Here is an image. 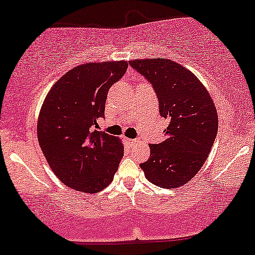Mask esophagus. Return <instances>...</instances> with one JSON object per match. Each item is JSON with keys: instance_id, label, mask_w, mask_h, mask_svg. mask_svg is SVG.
I'll return each mask as SVG.
<instances>
[{"instance_id": "34e87169", "label": "esophagus", "mask_w": 255, "mask_h": 255, "mask_svg": "<svg viewBox=\"0 0 255 255\" xmlns=\"http://www.w3.org/2000/svg\"><path fill=\"white\" fill-rule=\"evenodd\" d=\"M127 142L129 143V145H134V143L137 142L136 139H127Z\"/></svg>"}]
</instances>
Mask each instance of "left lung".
<instances>
[{
    "mask_svg": "<svg viewBox=\"0 0 255 255\" xmlns=\"http://www.w3.org/2000/svg\"><path fill=\"white\" fill-rule=\"evenodd\" d=\"M129 65L152 84L160 116L168 120L160 143H149V159L140 167L154 185H185L207 160L215 141L219 118L210 94L191 71L165 58L130 60Z\"/></svg>",
    "mask_w": 255,
    "mask_h": 255,
    "instance_id": "8db88e82",
    "label": "left lung"
}]
</instances>
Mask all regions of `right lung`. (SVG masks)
Segmentation results:
<instances>
[{
    "label": "right lung",
    "mask_w": 255,
    "mask_h": 255,
    "mask_svg": "<svg viewBox=\"0 0 255 255\" xmlns=\"http://www.w3.org/2000/svg\"><path fill=\"white\" fill-rule=\"evenodd\" d=\"M126 60L87 63L70 70L48 91L38 119V141L65 185L95 194L114 179L124 157L119 137L96 130L110 87L124 77Z\"/></svg>",
    "instance_id": "add662e5"
}]
</instances>
